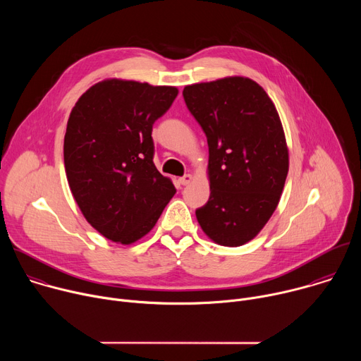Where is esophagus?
<instances>
[{
	"label": "esophagus",
	"instance_id": "obj_1",
	"mask_svg": "<svg viewBox=\"0 0 361 361\" xmlns=\"http://www.w3.org/2000/svg\"><path fill=\"white\" fill-rule=\"evenodd\" d=\"M192 181V176L191 174H184L181 178H180V183L183 184V185H187V184H190Z\"/></svg>",
	"mask_w": 361,
	"mask_h": 361
}]
</instances>
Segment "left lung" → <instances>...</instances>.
<instances>
[{
    "label": "left lung",
    "mask_w": 361,
    "mask_h": 361,
    "mask_svg": "<svg viewBox=\"0 0 361 361\" xmlns=\"http://www.w3.org/2000/svg\"><path fill=\"white\" fill-rule=\"evenodd\" d=\"M183 95L209 142L210 198L197 221L214 243L243 245L267 224L284 188L288 147L280 116L247 77L185 85Z\"/></svg>",
    "instance_id": "8db88e82"
}]
</instances>
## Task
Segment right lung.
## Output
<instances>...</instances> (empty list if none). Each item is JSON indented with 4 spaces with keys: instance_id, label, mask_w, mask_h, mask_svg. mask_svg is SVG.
<instances>
[{
    "instance_id": "1",
    "label": "right lung",
    "mask_w": 361,
    "mask_h": 361,
    "mask_svg": "<svg viewBox=\"0 0 361 361\" xmlns=\"http://www.w3.org/2000/svg\"><path fill=\"white\" fill-rule=\"evenodd\" d=\"M177 94L171 85L107 78L71 110L64 137L70 190L85 220L117 244L148 234L176 194L154 166L151 131Z\"/></svg>"
}]
</instances>
